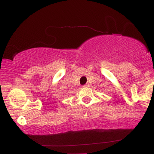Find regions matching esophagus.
Here are the masks:
<instances>
[{
	"label": "esophagus",
	"instance_id": "34e87169",
	"mask_svg": "<svg viewBox=\"0 0 154 154\" xmlns=\"http://www.w3.org/2000/svg\"><path fill=\"white\" fill-rule=\"evenodd\" d=\"M83 87H84V88H87V87H89V84H86V85H83Z\"/></svg>",
	"mask_w": 154,
	"mask_h": 154
}]
</instances>
